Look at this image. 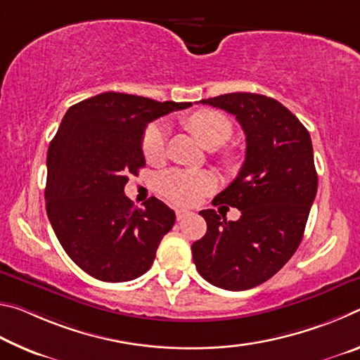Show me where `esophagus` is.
I'll return each mask as SVG.
<instances>
[{"mask_svg": "<svg viewBox=\"0 0 360 360\" xmlns=\"http://www.w3.org/2000/svg\"><path fill=\"white\" fill-rule=\"evenodd\" d=\"M188 214H191V211L182 210V208L176 210V219H178V221H182V219H186Z\"/></svg>", "mask_w": 360, "mask_h": 360, "instance_id": "1", "label": "esophagus"}]
</instances>
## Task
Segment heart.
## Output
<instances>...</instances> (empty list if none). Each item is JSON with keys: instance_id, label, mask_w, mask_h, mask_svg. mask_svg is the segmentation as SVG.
<instances>
[{"instance_id": "heart-1", "label": "heart", "mask_w": 360, "mask_h": 360, "mask_svg": "<svg viewBox=\"0 0 360 360\" xmlns=\"http://www.w3.org/2000/svg\"><path fill=\"white\" fill-rule=\"evenodd\" d=\"M187 125L205 148L216 149L227 143L233 133L231 122L222 112L202 109L187 119ZM167 127L157 122L150 124L143 135V155L149 163H158L165 157ZM157 187L163 197L179 205L197 203L203 195L216 187V178L208 172L173 168L157 176Z\"/></svg>"}]
</instances>
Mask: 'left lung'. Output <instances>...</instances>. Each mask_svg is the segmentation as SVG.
I'll use <instances>...</instances> for the list:
<instances>
[{"label":"left lung","instance_id":"8db88e82","mask_svg":"<svg viewBox=\"0 0 360 360\" xmlns=\"http://www.w3.org/2000/svg\"><path fill=\"white\" fill-rule=\"evenodd\" d=\"M200 103L235 115L246 135V158L212 200L238 208L240 219L200 211L208 229L192 245V257L216 288L252 289L276 275L303 238L318 192L311 138L288 108L265 95L236 92Z\"/></svg>","mask_w":360,"mask_h":360}]
</instances>
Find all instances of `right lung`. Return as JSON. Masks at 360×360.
<instances>
[{
    "mask_svg": "<svg viewBox=\"0 0 360 360\" xmlns=\"http://www.w3.org/2000/svg\"><path fill=\"white\" fill-rule=\"evenodd\" d=\"M188 106L105 92L66 111L47 150L46 210L65 252L90 276L122 283L150 268L176 214L155 197L135 208L124 187L146 165L149 122Z\"/></svg>",
    "mask_w": 360,
    "mask_h": 360,
    "instance_id": "obj_1",
    "label": "right lung"
}]
</instances>
